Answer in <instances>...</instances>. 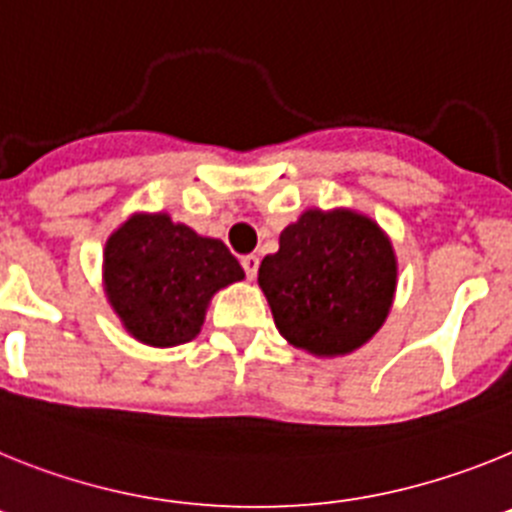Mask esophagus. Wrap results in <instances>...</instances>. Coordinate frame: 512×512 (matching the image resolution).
I'll return each instance as SVG.
<instances>
[{"instance_id": "1", "label": "esophagus", "mask_w": 512, "mask_h": 512, "mask_svg": "<svg viewBox=\"0 0 512 512\" xmlns=\"http://www.w3.org/2000/svg\"><path fill=\"white\" fill-rule=\"evenodd\" d=\"M257 265H260V257L257 255H244L242 257V268H244V273H247V278H255L257 275Z\"/></svg>"}]
</instances>
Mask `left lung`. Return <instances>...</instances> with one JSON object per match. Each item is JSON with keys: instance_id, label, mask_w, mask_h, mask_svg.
Listing matches in <instances>:
<instances>
[{"instance_id": "left-lung-1", "label": "left lung", "mask_w": 512, "mask_h": 512, "mask_svg": "<svg viewBox=\"0 0 512 512\" xmlns=\"http://www.w3.org/2000/svg\"><path fill=\"white\" fill-rule=\"evenodd\" d=\"M389 234L353 208H309L281 231L260 262V283L288 345L317 358L363 348L389 317L397 293Z\"/></svg>"}]
</instances>
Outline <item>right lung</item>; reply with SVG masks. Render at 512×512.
<instances>
[{"mask_svg":"<svg viewBox=\"0 0 512 512\" xmlns=\"http://www.w3.org/2000/svg\"><path fill=\"white\" fill-rule=\"evenodd\" d=\"M244 278L221 239L201 237L170 213H133L102 252L110 309L133 340L175 348L198 337L213 293Z\"/></svg>","mask_w":512,"mask_h":512,"instance_id":"1","label":"right lung"}]
</instances>
